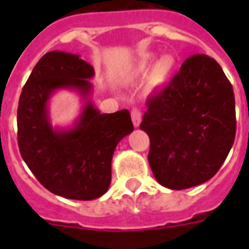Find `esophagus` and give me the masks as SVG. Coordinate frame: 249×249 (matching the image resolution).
I'll return each instance as SVG.
<instances>
[{"label":"esophagus","mask_w":249,"mask_h":249,"mask_svg":"<svg viewBox=\"0 0 249 249\" xmlns=\"http://www.w3.org/2000/svg\"><path fill=\"white\" fill-rule=\"evenodd\" d=\"M130 115H132V121L133 124H134V126H140L141 121H142V112H141V109L133 108Z\"/></svg>","instance_id":"esophagus-1"}]
</instances>
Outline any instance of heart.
I'll return each mask as SVG.
<instances>
[{"label": "heart", "mask_w": 249, "mask_h": 249, "mask_svg": "<svg viewBox=\"0 0 249 249\" xmlns=\"http://www.w3.org/2000/svg\"><path fill=\"white\" fill-rule=\"evenodd\" d=\"M152 62H154V55L152 54H143L141 56L138 63H137V72L138 73H146L150 70ZM176 62L172 56L165 55L161 56L156 60L151 68V75H150V84L154 88H160L165 85L168 80L174 71Z\"/></svg>", "instance_id": "1"}]
</instances>
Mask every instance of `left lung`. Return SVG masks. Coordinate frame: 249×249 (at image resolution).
I'll use <instances>...</instances> for the list:
<instances>
[{
  "label": "left lung",
  "mask_w": 249,
  "mask_h": 249,
  "mask_svg": "<svg viewBox=\"0 0 249 249\" xmlns=\"http://www.w3.org/2000/svg\"><path fill=\"white\" fill-rule=\"evenodd\" d=\"M140 128L150 137L148 163L164 187L183 190L214 176L236 132L232 86L216 60L195 54L147 101Z\"/></svg>",
  "instance_id": "obj_1"
}]
</instances>
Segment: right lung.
<instances>
[{"label": "right lung", "mask_w": 249, "mask_h": 249, "mask_svg": "<svg viewBox=\"0 0 249 249\" xmlns=\"http://www.w3.org/2000/svg\"><path fill=\"white\" fill-rule=\"evenodd\" d=\"M94 68L79 55L46 53L23 86L18 106L19 151L35 177L55 195L93 200L111 183V161L117 143L133 132L128 109L101 113L86 101L73 128L54 129L48 102L58 89L91 93Z\"/></svg>", "instance_id": "obj_1"}]
</instances>
